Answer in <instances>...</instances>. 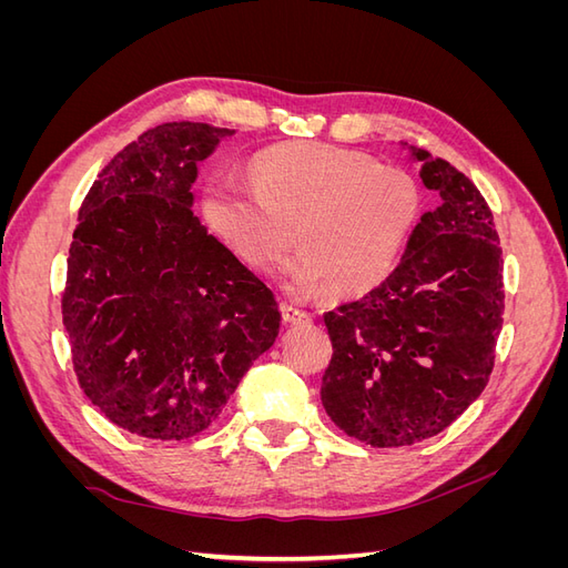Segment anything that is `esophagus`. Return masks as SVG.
Listing matches in <instances>:
<instances>
[{"mask_svg":"<svg viewBox=\"0 0 568 568\" xmlns=\"http://www.w3.org/2000/svg\"><path fill=\"white\" fill-rule=\"evenodd\" d=\"M280 311H282V320L288 322V324H307L313 320L311 313H305L303 307H298L294 303H282Z\"/></svg>","mask_w":568,"mask_h":568,"instance_id":"esophagus-1","label":"esophagus"}]
</instances>
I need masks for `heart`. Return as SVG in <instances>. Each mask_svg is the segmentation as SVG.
Masks as SVG:
<instances>
[{"label": "heart", "mask_w": 568, "mask_h": 568, "mask_svg": "<svg viewBox=\"0 0 568 568\" xmlns=\"http://www.w3.org/2000/svg\"><path fill=\"white\" fill-rule=\"evenodd\" d=\"M251 184H203L201 220L244 265L272 274L296 230L303 253L286 265L301 294L359 296L398 265L417 227L422 194L403 170L376 168L353 151L286 144L255 153Z\"/></svg>", "instance_id": "1"}]
</instances>
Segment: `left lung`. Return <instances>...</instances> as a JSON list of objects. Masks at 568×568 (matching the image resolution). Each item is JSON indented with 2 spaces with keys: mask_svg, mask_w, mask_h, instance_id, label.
Masks as SVG:
<instances>
[{
  "mask_svg": "<svg viewBox=\"0 0 568 568\" xmlns=\"http://www.w3.org/2000/svg\"><path fill=\"white\" fill-rule=\"evenodd\" d=\"M412 156L440 205L379 286L324 315L334 353L322 405L372 448L448 428L486 388L503 329V248L486 199L448 161L417 146Z\"/></svg>",
  "mask_w": 568,
  "mask_h": 568,
  "instance_id": "left-lung-1",
  "label": "left lung"
}]
</instances>
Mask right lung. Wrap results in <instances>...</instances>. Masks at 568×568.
<instances>
[{"label":"right lung","mask_w":568,"mask_h":568,"mask_svg":"<svg viewBox=\"0 0 568 568\" xmlns=\"http://www.w3.org/2000/svg\"><path fill=\"white\" fill-rule=\"evenodd\" d=\"M227 134L192 120L151 128L80 205L61 296L73 369L101 415L136 436L205 432L280 334L267 284L192 211L199 163Z\"/></svg>","instance_id":"add662e5"}]
</instances>
